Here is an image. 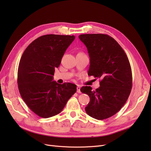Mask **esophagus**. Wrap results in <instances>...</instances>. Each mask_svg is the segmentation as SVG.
I'll return each mask as SVG.
<instances>
[{
	"mask_svg": "<svg viewBox=\"0 0 151 151\" xmlns=\"http://www.w3.org/2000/svg\"><path fill=\"white\" fill-rule=\"evenodd\" d=\"M76 89H77V92H78V93H81V91H80L81 88H80V86H77V88H76Z\"/></svg>",
	"mask_w": 151,
	"mask_h": 151,
	"instance_id": "34e87169",
	"label": "esophagus"
}]
</instances>
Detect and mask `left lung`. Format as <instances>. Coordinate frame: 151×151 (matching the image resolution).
<instances>
[{
    "label": "left lung",
    "instance_id": "obj_1",
    "mask_svg": "<svg viewBox=\"0 0 151 151\" xmlns=\"http://www.w3.org/2000/svg\"><path fill=\"white\" fill-rule=\"evenodd\" d=\"M86 45L90 58L88 75L100 78V87L92 90L83 86L90 101L86 113L98 120L113 116L127 100L132 88V73L129 59L122 47L106 34H82L79 36Z\"/></svg>",
    "mask_w": 151,
    "mask_h": 151
}]
</instances>
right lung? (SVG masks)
Segmentation results:
<instances>
[{
    "label": "right lung",
    "mask_w": 151,
    "mask_h": 151,
    "mask_svg": "<svg viewBox=\"0 0 151 151\" xmlns=\"http://www.w3.org/2000/svg\"><path fill=\"white\" fill-rule=\"evenodd\" d=\"M74 35L48 34L40 37L24 51L18 70L21 96L31 111L43 118L60 113L76 86L52 81L55 68L59 67Z\"/></svg>",
    "instance_id": "add662e5"
}]
</instances>
